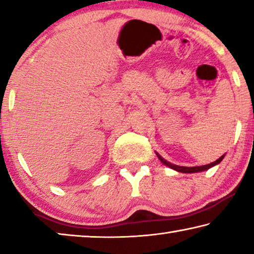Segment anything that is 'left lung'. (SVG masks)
<instances>
[{
    "mask_svg": "<svg viewBox=\"0 0 254 254\" xmlns=\"http://www.w3.org/2000/svg\"><path fill=\"white\" fill-rule=\"evenodd\" d=\"M224 156H222L221 158H218L216 161H214L212 163H208V165H205V166H198V167H182V166H176V165H171L170 162L166 161L165 159H162L160 156L158 154V158L160 159V160L162 161V163H165L166 166L170 167V168H173L175 170L177 171H180V173H185V174H191V173H199V171H204V170H207L208 168H210V167H213L215 165H217L218 162L222 161V158Z\"/></svg>",
    "mask_w": 254,
    "mask_h": 254,
    "instance_id": "left-lung-1",
    "label": "left lung"
}]
</instances>
